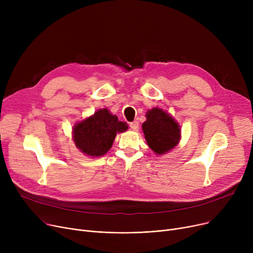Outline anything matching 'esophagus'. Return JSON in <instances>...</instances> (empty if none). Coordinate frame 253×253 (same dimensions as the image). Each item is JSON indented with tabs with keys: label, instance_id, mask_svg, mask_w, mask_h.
<instances>
[{
	"label": "esophagus",
	"instance_id": "obj_1",
	"mask_svg": "<svg viewBox=\"0 0 253 253\" xmlns=\"http://www.w3.org/2000/svg\"><path fill=\"white\" fill-rule=\"evenodd\" d=\"M129 126H130V128L133 130V131H137L138 130V128H139V123L137 122V121H133V122H131L130 124H129Z\"/></svg>",
	"mask_w": 253,
	"mask_h": 253
}]
</instances>
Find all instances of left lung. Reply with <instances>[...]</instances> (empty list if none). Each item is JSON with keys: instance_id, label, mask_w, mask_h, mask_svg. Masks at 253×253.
I'll use <instances>...</instances> for the list:
<instances>
[{"instance_id": "1", "label": "left lung", "mask_w": 253, "mask_h": 253, "mask_svg": "<svg viewBox=\"0 0 253 253\" xmlns=\"http://www.w3.org/2000/svg\"><path fill=\"white\" fill-rule=\"evenodd\" d=\"M142 131L149 148L156 155L173 150L181 138V129L175 119L166 111L153 108L145 114Z\"/></svg>"}]
</instances>
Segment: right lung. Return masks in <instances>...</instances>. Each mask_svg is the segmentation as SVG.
<instances>
[{
    "mask_svg": "<svg viewBox=\"0 0 253 253\" xmlns=\"http://www.w3.org/2000/svg\"><path fill=\"white\" fill-rule=\"evenodd\" d=\"M127 129V123L119 121L118 117L108 109H101L77 122L73 127L72 136L77 149L86 156L95 158L108 153L117 133Z\"/></svg>",
    "mask_w": 253,
    "mask_h": 253,
    "instance_id": "1",
    "label": "right lung"
}]
</instances>
